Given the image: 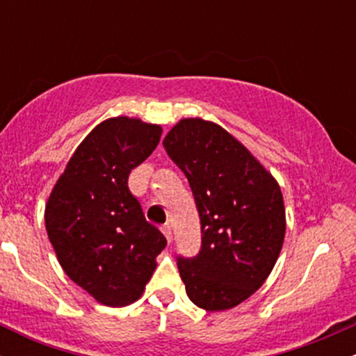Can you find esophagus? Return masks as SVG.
<instances>
[{
  "mask_svg": "<svg viewBox=\"0 0 356 356\" xmlns=\"http://www.w3.org/2000/svg\"><path fill=\"white\" fill-rule=\"evenodd\" d=\"M162 232H164V236L167 238V241H172V227L169 226V224H165V226H162Z\"/></svg>",
  "mask_w": 356,
  "mask_h": 356,
  "instance_id": "esophagus-1",
  "label": "esophagus"
}]
</instances>
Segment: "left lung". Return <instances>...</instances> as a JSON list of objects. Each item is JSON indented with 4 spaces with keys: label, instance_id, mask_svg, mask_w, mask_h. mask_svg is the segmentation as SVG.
<instances>
[{
    "label": "left lung",
    "instance_id": "obj_1",
    "mask_svg": "<svg viewBox=\"0 0 356 356\" xmlns=\"http://www.w3.org/2000/svg\"><path fill=\"white\" fill-rule=\"evenodd\" d=\"M164 147L186 174L201 218V251L177 257L187 296L206 312L234 308L263 286L283 248L280 184L214 122L182 118Z\"/></svg>",
    "mask_w": 356,
    "mask_h": 356
}]
</instances>
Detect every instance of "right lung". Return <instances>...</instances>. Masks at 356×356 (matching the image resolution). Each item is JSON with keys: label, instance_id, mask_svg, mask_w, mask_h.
<instances>
[{"label": "right lung", "instance_id": "right-lung-1", "mask_svg": "<svg viewBox=\"0 0 356 356\" xmlns=\"http://www.w3.org/2000/svg\"><path fill=\"white\" fill-rule=\"evenodd\" d=\"M161 136V125L140 118L104 120L76 147L44 207L60 266L105 306L137 301L167 244L127 186Z\"/></svg>", "mask_w": 356, "mask_h": 356}]
</instances>
